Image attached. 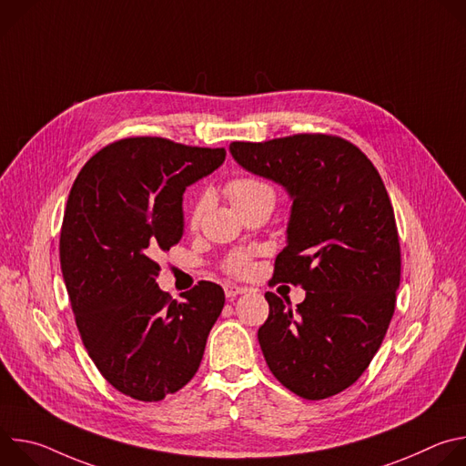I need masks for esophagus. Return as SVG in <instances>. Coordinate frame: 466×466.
I'll return each instance as SVG.
<instances>
[{"mask_svg":"<svg viewBox=\"0 0 466 466\" xmlns=\"http://www.w3.org/2000/svg\"><path fill=\"white\" fill-rule=\"evenodd\" d=\"M241 293H245V289L239 288V286H236V284H227V286H225V295H227V299H236V297L241 295Z\"/></svg>","mask_w":466,"mask_h":466,"instance_id":"obj_1","label":"esophagus"}]
</instances>
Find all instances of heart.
<instances>
[{
	"label": "heart",
	"mask_w": 466,
	"mask_h": 466,
	"mask_svg": "<svg viewBox=\"0 0 466 466\" xmlns=\"http://www.w3.org/2000/svg\"><path fill=\"white\" fill-rule=\"evenodd\" d=\"M227 191H228V195H230L236 208L245 207V205L254 203V201H259V198H273V201H275V189H273V186L268 184L265 180H261V178H256V177L234 178V180L228 182ZM208 203H210V195L208 193H203L201 197L197 198L193 208H191V223H197L198 219H201V216L207 210ZM247 268H248V261L243 256H236L228 263V269L232 273H236V275L245 273Z\"/></svg>",
	"instance_id": "obj_1"
}]
</instances>
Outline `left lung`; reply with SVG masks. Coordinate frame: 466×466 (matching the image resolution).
<instances>
[{
  "mask_svg": "<svg viewBox=\"0 0 466 466\" xmlns=\"http://www.w3.org/2000/svg\"><path fill=\"white\" fill-rule=\"evenodd\" d=\"M228 149L293 201L273 282L302 286L306 299L293 309L289 299L265 293L263 358L306 400L334 396L369 367L394 313L400 243L387 189L372 162L338 137L232 142Z\"/></svg>",
  "mask_w": 466,
  "mask_h": 466,
  "instance_id": "1",
  "label": "left lung"
}]
</instances>
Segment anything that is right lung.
<instances>
[{"mask_svg": "<svg viewBox=\"0 0 466 466\" xmlns=\"http://www.w3.org/2000/svg\"><path fill=\"white\" fill-rule=\"evenodd\" d=\"M225 157L127 138L92 157L72 186L60 230L64 284L92 361L135 400L158 402L195 376L225 306L214 282H198L182 302L157 284V258L184 234L186 187Z\"/></svg>", "mask_w": 466, "mask_h": 466, "instance_id": "add662e5", "label": "right lung"}]
</instances>
